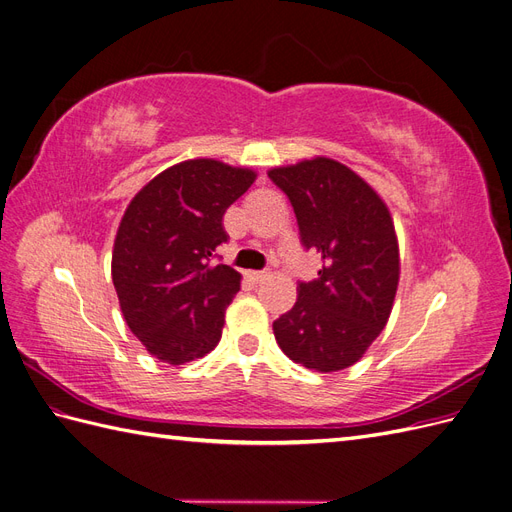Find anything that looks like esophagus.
Returning a JSON list of instances; mask_svg holds the SVG:
<instances>
[{"label": "esophagus", "instance_id": "1", "mask_svg": "<svg viewBox=\"0 0 512 512\" xmlns=\"http://www.w3.org/2000/svg\"><path fill=\"white\" fill-rule=\"evenodd\" d=\"M247 277H250V282L260 284V282H265V280H267L269 273H267V271H250V273H247Z\"/></svg>", "mask_w": 512, "mask_h": 512}]
</instances>
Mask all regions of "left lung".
<instances>
[{
    "label": "left lung",
    "instance_id": "left-lung-1",
    "mask_svg": "<svg viewBox=\"0 0 512 512\" xmlns=\"http://www.w3.org/2000/svg\"><path fill=\"white\" fill-rule=\"evenodd\" d=\"M297 215L301 241L322 256L318 280L273 322L290 361L320 374L346 369L389 322L399 284V243L380 194L346 164L312 158L269 170Z\"/></svg>",
    "mask_w": 512,
    "mask_h": 512
}]
</instances>
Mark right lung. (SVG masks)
<instances>
[{
	"mask_svg": "<svg viewBox=\"0 0 512 512\" xmlns=\"http://www.w3.org/2000/svg\"><path fill=\"white\" fill-rule=\"evenodd\" d=\"M256 181L252 168L185 160L153 177L123 213L113 245L121 314L151 356L168 365L218 346L241 273L213 265L226 209Z\"/></svg>",
	"mask_w": 512,
	"mask_h": 512,
	"instance_id": "obj_1",
	"label": "right lung"
}]
</instances>
